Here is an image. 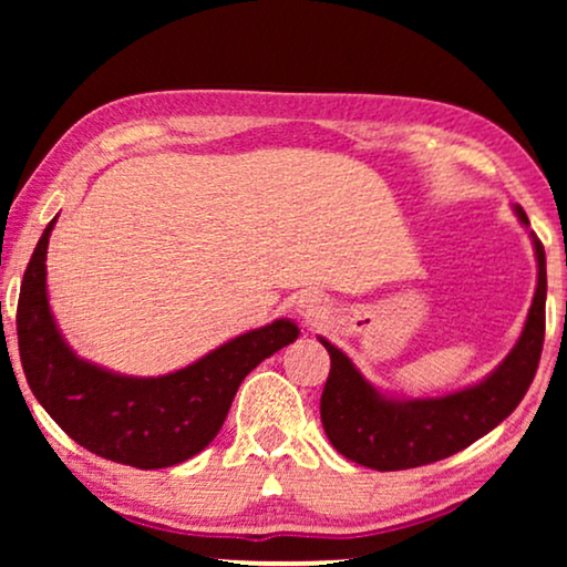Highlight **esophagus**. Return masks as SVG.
Here are the masks:
<instances>
[{
  "instance_id": "34e87169",
  "label": "esophagus",
  "mask_w": 567,
  "mask_h": 567,
  "mask_svg": "<svg viewBox=\"0 0 567 567\" xmlns=\"http://www.w3.org/2000/svg\"><path fill=\"white\" fill-rule=\"evenodd\" d=\"M297 312L305 324H320L328 317V305L317 293H301L297 299Z\"/></svg>"
}]
</instances>
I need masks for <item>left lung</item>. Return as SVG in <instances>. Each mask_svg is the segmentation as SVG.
I'll return each instance as SVG.
<instances>
[{
	"label": "left lung",
	"mask_w": 567,
	"mask_h": 567,
	"mask_svg": "<svg viewBox=\"0 0 567 567\" xmlns=\"http://www.w3.org/2000/svg\"><path fill=\"white\" fill-rule=\"evenodd\" d=\"M514 214L529 227L522 206H514ZM529 237L537 258V291L516 346L483 382L444 398H392L377 390L340 348L320 338L330 353L320 400L322 429L346 460L379 472L421 467L462 452L514 413L537 374L545 343V247L534 231Z\"/></svg>",
	"instance_id": "left-lung-1"
}]
</instances>
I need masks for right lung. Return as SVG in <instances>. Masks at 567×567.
Here are the masks:
<instances>
[{
  "label": "right lung",
  "mask_w": 567,
  "mask_h": 567,
  "mask_svg": "<svg viewBox=\"0 0 567 567\" xmlns=\"http://www.w3.org/2000/svg\"><path fill=\"white\" fill-rule=\"evenodd\" d=\"M56 219L43 229L18 301L25 379L53 421L103 460L138 470L181 464L212 444L243 379L299 338L297 322L274 320L162 377H126L84 361L61 336L45 291V252Z\"/></svg>",
  "instance_id": "right-lung-1"
}]
</instances>
